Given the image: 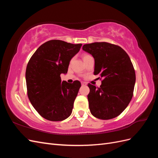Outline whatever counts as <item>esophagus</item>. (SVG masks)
Returning a JSON list of instances; mask_svg holds the SVG:
<instances>
[{"label":"esophagus","instance_id":"obj_1","mask_svg":"<svg viewBox=\"0 0 158 158\" xmlns=\"http://www.w3.org/2000/svg\"><path fill=\"white\" fill-rule=\"evenodd\" d=\"M81 84H82V85H87V83H86V82H81Z\"/></svg>","mask_w":158,"mask_h":158}]
</instances>
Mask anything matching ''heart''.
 Listing matches in <instances>:
<instances>
[{"label":"heart","mask_w":158,"mask_h":158,"mask_svg":"<svg viewBox=\"0 0 158 158\" xmlns=\"http://www.w3.org/2000/svg\"><path fill=\"white\" fill-rule=\"evenodd\" d=\"M90 55H88V54H84L83 55V59H86L87 57H88V56H89Z\"/></svg>","instance_id":"obj_1"}]
</instances>
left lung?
<instances>
[{"mask_svg":"<svg viewBox=\"0 0 158 158\" xmlns=\"http://www.w3.org/2000/svg\"><path fill=\"white\" fill-rule=\"evenodd\" d=\"M82 49L94 58V74L103 78L99 88L88 85L91 113L103 120L118 116L133 96L136 75L130 57L121 47L107 42L85 44Z\"/></svg>","mask_w":158,"mask_h":158,"instance_id":"left-lung-1","label":"left lung"}]
</instances>
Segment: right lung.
Listing matches in <instances>:
<instances>
[{
  "label": "right lung",
  "instance_id": "add662e5",
  "mask_svg": "<svg viewBox=\"0 0 158 158\" xmlns=\"http://www.w3.org/2000/svg\"><path fill=\"white\" fill-rule=\"evenodd\" d=\"M82 44L50 40L42 44L28 62L26 80L27 96L41 117L51 121L68 118L81 84L61 81L60 74L67 73L71 59Z\"/></svg>",
  "mask_w": 158,
  "mask_h": 158
}]
</instances>
